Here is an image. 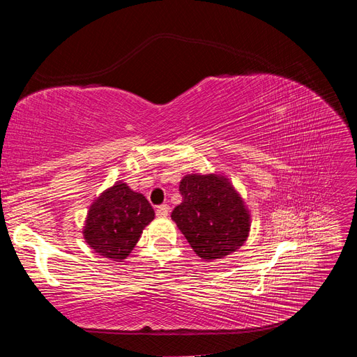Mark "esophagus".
Instances as JSON below:
<instances>
[{
	"mask_svg": "<svg viewBox=\"0 0 357 357\" xmlns=\"http://www.w3.org/2000/svg\"><path fill=\"white\" fill-rule=\"evenodd\" d=\"M168 213H169V205H167V204L159 205L158 210H156V215H158V218H167Z\"/></svg>",
	"mask_w": 357,
	"mask_h": 357,
	"instance_id": "1",
	"label": "esophagus"
}]
</instances>
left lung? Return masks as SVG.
Listing matches in <instances>:
<instances>
[{"instance_id":"8db88e82","label":"left lung","mask_w":357,"mask_h":357,"mask_svg":"<svg viewBox=\"0 0 357 357\" xmlns=\"http://www.w3.org/2000/svg\"><path fill=\"white\" fill-rule=\"evenodd\" d=\"M180 193L183 201L171 219L204 261L223 259L247 241L250 213L226 176L186 174Z\"/></svg>"}]
</instances>
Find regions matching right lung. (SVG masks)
<instances>
[{"label":"right lung","mask_w":357,"mask_h":357,"mask_svg":"<svg viewBox=\"0 0 357 357\" xmlns=\"http://www.w3.org/2000/svg\"><path fill=\"white\" fill-rule=\"evenodd\" d=\"M155 211L144 195L117 181L96 198L86 215L83 238L95 253L121 262L134 250Z\"/></svg>","instance_id":"add662e5"}]
</instances>
